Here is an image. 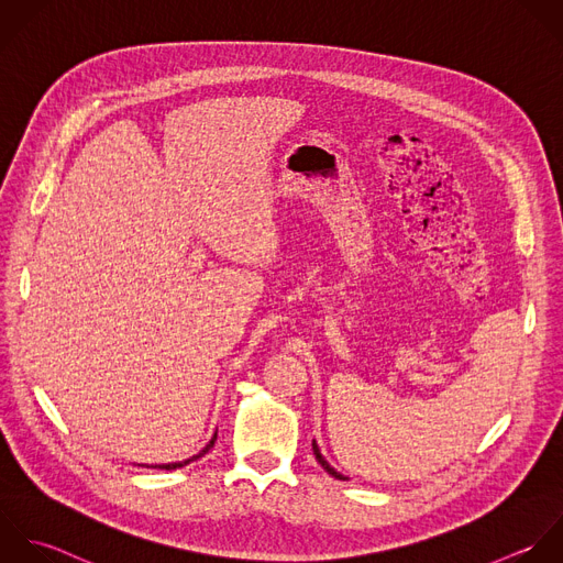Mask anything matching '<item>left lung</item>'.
Listing matches in <instances>:
<instances>
[{
  "mask_svg": "<svg viewBox=\"0 0 563 563\" xmlns=\"http://www.w3.org/2000/svg\"><path fill=\"white\" fill-rule=\"evenodd\" d=\"M313 454H316V461H318V463H320V465H322V467H324V472H329V474H331V476H333V478H338V481H349V478H346V476H342V474H338V472H335V470H333V467H331V465H329V463H327V461H324V456H322V454H320V448H318V443H316V441H313Z\"/></svg>",
  "mask_w": 563,
  "mask_h": 563,
  "instance_id": "8db88e82",
  "label": "left lung"
}]
</instances>
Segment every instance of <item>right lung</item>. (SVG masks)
<instances>
[{
    "mask_svg": "<svg viewBox=\"0 0 563 563\" xmlns=\"http://www.w3.org/2000/svg\"><path fill=\"white\" fill-rule=\"evenodd\" d=\"M214 441H217V434L210 439V443L199 452V454H195V456H190V459H186V461H181V463H168V465H151L153 470H166V472H170V470H179V467H184V465H188V463H192V461H197V459H201L203 454H208L210 450H212V445H214ZM148 467V465H146Z\"/></svg>",
    "mask_w": 563,
    "mask_h": 563,
    "instance_id": "1",
    "label": "right lung"
}]
</instances>
